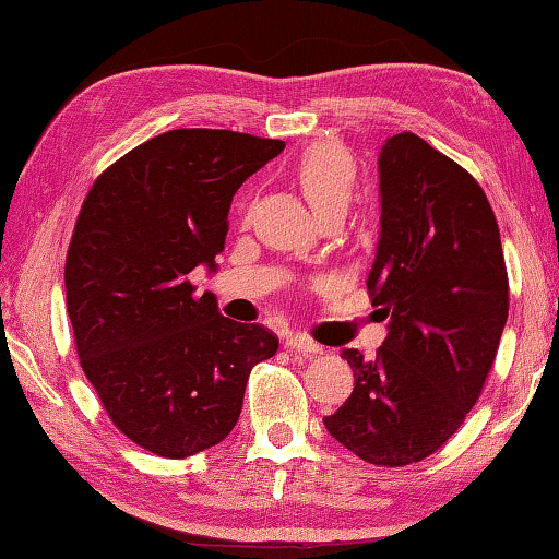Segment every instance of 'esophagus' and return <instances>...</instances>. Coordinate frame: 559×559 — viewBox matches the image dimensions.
I'll list each match as a JSON object with an SVG mask.
<instances>
[{
    "instance_id": "34e87169",
    "label": "esophagus",
    "mask_w": 559,
    "mask_h": 559,
    "mask_svg": "<svg viewBox=\"0 0 559 559\" xmlns=\"http://www.w3.org/2000/svg\"><path fill=\"white\" fill-rule=\"evenodd\" d=\"M286 348H288L290 353H300V355H305V358H314V355H322V353H324V348L319 346V343H314L312 338H307V336H302V334H293V336H288V341H286Z\"/></svg>"
}]
</instances>
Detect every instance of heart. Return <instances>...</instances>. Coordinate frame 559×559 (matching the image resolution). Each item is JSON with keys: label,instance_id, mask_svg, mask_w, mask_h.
<instances>
[{"label": "heart", "instance_id": "b5f03b06", "mask_svg": "<svg viewBox=\"0 0 559 559\" xmlns=\"http://www.w3.org/2000/svg\"><path fill=\"white\" fill-rule=\"evenodd\" d=\"M305 199L319 218L329 213H343L358 187V170L348 151L334 144H317L307 148L293 165Z\"/></svg>", "mask_w": 559, "mask_h": 559}]
</instances>
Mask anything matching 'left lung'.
Wrapping results in <instances>:
<instances>
[{"label": "left lung", "mask_w": 559, "mask_h": 559, "mask_svg": "<svg viewBox=\"0 0 559 559\" xmlns=\"http://www.w3.org/2000/svg\"><path fill=\"white\" fill-rule=\"evenodd\" d=\"M379 242L367 290L389 317L374 360L355 348L329 435L374 466L423 461L454 435L490 374L509 281L490 201L473 175L411 132L379 151Z\"/></svg>", "instance_id": "8db88e82"}]
</instances>
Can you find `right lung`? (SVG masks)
<instances>
[{
	"label": "right lung",
	"mask_w": 559,
	"mask_h": 559,
	"mask_svg": "<svg viewBox=\"0 0 559 559\" xmlns=\"http://www.w3.org/2000/svg\"><path fill=\"white\" fill-rule=\"evenodd\" d=\"M286 144L230 129H173L112 163L83 199L64 286L76 353L117 430L163 459L230 435L252 367L278 350L259 324L194 295L216 271L237 189Z\"/></svg>",
	"instance_id": "add662e5"
}]
</instances>
